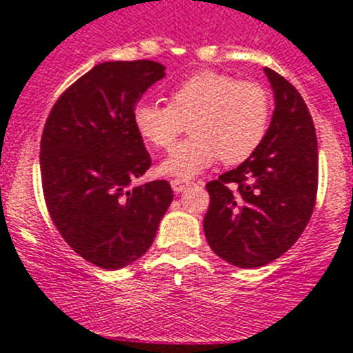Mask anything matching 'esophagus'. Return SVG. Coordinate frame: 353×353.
<instances>
[{"label":"esophagus","instance_id":"esophagus-1","mask_svg":"<svg viewBox=\"0 0 353 353\" xmlns=\"http://www.w3.org/2000/svg\"><path fill=\"white\" fill-rule=\"evenodd\" d=\"M191 185V182L189 180H182V179H173L171 180V187H173L174 192H182L185 187Z\"/></svg>","mask_w":353,"mask_h":353}]
</instances>
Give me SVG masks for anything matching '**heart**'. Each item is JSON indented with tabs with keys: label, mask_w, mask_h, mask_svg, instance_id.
Masks as SVG:
<instances>
[{
	"label": "heart",
	"mask_w": 353,
	"mask_h": 353,
	"mask_svg": "<svg viewBox=\"0 0 353 353\" xmlns=\"http://www.w3.org/2000/svg\"><path fill=\"white\" fill-rule=\"evenodd\" d=\"M132 120L139 136L159 150H170L189 121L192 136L168 155L161 173L191 179L219 159L240 164L260 148L270 123V95L254 81L201 70L171 90L170 104H136Z\"/></svg>",
	"instance_id": "heart-1"
}]
</instances>
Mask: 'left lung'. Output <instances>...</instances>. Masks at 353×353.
Instances as JSON below:
<instances>
[{"label": "left lung", "mask_w": 353, "mask_h": 353, "mask_svg": "<svg viewBox=\"0 0 353 353\" xmlns=\"http://www.w3.org/2000/svg\"><path fill=\"white\" fill-rule=\"evenodd\" d=\"M276 109L260 148L239 168L207 183L205 236L217 256L240 269L263 267L285 254L316 205L318 143L301 93L265 68Z\"/></svg>", "instance_id": "obj_1"}]
</instances>
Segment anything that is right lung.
<instances>
[{"instance_id":"1","label":"right lung","mask_w":353,"mask_h":353,"mask_svg":"<svg viewBox=\"0 0 353 353\" xmlns=\"http://www.w3.org/2000/svg\"><path fill=\"white\" fill-rule=\"evenodd\" d=\"M162 77L157 61L99 63L58 97L43 125L46 207L65 242L101 269L141 258L173 201L168 180L130 187L152 166L134 108Z\"/></svg>"}]
</instances>
